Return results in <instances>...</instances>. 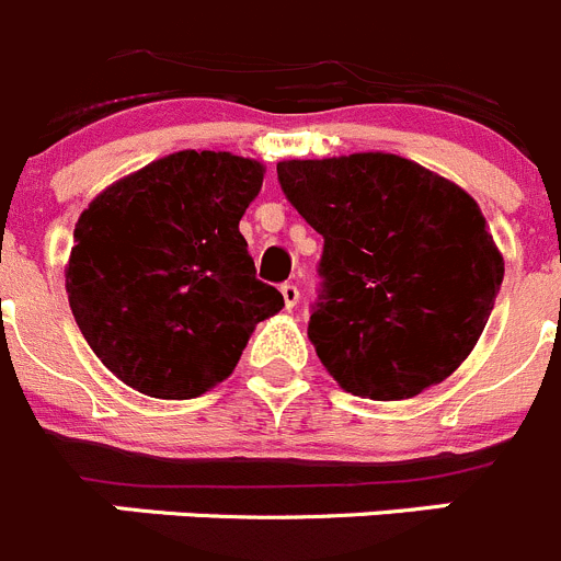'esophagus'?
<instances>
[{
	"label": "esophagus",
	"instance_id": "esophagus-1",
	"mask_svg": "<svg viewBox=\"0 0 561 561\" xmlns=\"http://www.w3.org/2000/svg\"><path fill=\"white\" fill-rule=\"evenodd\" d=\"M279 290H282V298H285V307H287V310H293V307L298 305V298H301L298 287L293 285V282H285V285H282Z\"/></svg>",
	"mask_w": 561,
	"mask_h": 561
}]
</instances>
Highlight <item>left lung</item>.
Here are the masks:
<instances>
[{"instance_id":"left-lung-1","label":"left lung","mask_w":561,"mask_h":561,"mask_svg":"<svg viewBox=\"0 0 561 561\" xmlns=\"http://www.w3.org/2000/svg\"><path fill=\"white\" fill-rule=\"evenodd\" d=\"M276 176L323 238L307 334L337 385L399 401L451 376L484 332L504 279L479 204L381 151L285 160Z\"/></svg>"}]
</instances>
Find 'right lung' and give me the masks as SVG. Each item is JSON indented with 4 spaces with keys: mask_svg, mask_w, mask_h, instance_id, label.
Returning a JSON list of instances; mask_svg holds the SVG:
<instances>
[{
    "mask_svg": "<svg viewBox=\"0 0 561 561\" xmlns=\"http://www.w3.org/2000/svg\"><path fill=\"white\" fill-rule=\"evenodd\" d=\"M263 165L176 151L99 193L80 216L68 305L99 359L151 399H196L227 379L285 298L256 279L238 224Z\"/></svg>",
    "mask_w": 561,
    "mask_h": 561,
    "instance_id": "right-lung-1",
    "label": "right lung"
}]
</instances>
